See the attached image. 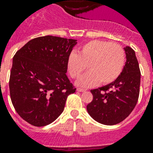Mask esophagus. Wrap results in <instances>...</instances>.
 <instances>
[{
	"label": "esophagus",
	"mask_w": 153,
	"mask_h": 153,
	"mask_svg": "<svg viewBox=\"0 0 153 153\" xmlns=\"http://www.w3.org/2000/svg\"><path fill=\"white\" fill-rule=\"evenodd\" d=\"M77 90H78L79 92H85L86 91V89H82V88H78V89H77Z\"/></svg>",
	"instance_id": "1"
}]
</instances>
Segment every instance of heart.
<instances>
[{
    "instance_id": "heart-1",
    "label": "heart",
    "mask_w": 153,
    "mask_h": 153,
    "mask_svg": "<svg viewBox=\"0 0 153 153\" xmlns=\"http://www.w3.org/2000/svg\"><path fill=\"white\" fill-rule=\"evenodd\" d=\"M126 64V53L119 44L102 40H93L79 48V53H71L68 59L71 76L79 79L86 68L89 71L79 81L84 87L104 85L115 82L120 76Z\"/></svg>"
}]
</instances>
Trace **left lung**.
<instances>
[{
	"instance_id": "left-lung-1",
	"label": "left lung",
	"mask_w": 153,
	"mask_h": 153,
	"mask_svg": "<svg viewBox=\"0 0 153 153\" xmlns=\"http://www.w3.org/2000/svg\"><path fill=\"white\" fill-rule=\"evenodd\" d=\"M126 61L123 71L115 82L92 89L93 100L86 106L94 120L105 125H115L123 121L137 105L140 93L141 71L135 52L124 48Z\"/></svg>"
}]
</instances>
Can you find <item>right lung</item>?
I'll return each mask as SVG.
<instances>
[{
    "label": "right lung",
    "mask_w": 153,
    "mask_h": 153,
    "mask_svg": "<svg viewBox=\"0 0 153 153\" xmlns=\"http://www.w3.org/2000/svg\"><path fill=\"white\" fill-rule=\"evenodd\" d=\"M74 39L43 36L33 38L13 57L9 79L11 100L23 120L34 126L55 121L76 88L67 76Z\"/></svg>",
    "instance_id": "right-lung-1"
}]
</instances>
